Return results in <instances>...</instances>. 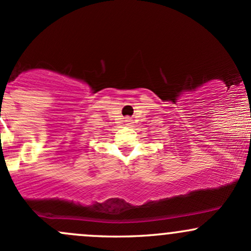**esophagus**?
Here are the masks:
<instances>
[{"mask_svg": "<svg viewBox=\"0 0 251 251\" xmlns=\"http://www.w3.org/2000/svg\"><path fill=\"white\" fill-rule=\"evenodd\" d=\"M126 123H127V125H131V124H132V119L126 118Z\"/></svg>", "mask_w": 251, "mask_h": 251, "instance_id": "1", "label": "esophagus"}]
</instances>
